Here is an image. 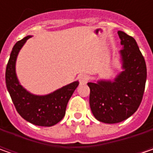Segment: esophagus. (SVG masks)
I'll return each instance as SVG.
<instances>
[{"instance_id": "esophagus-1", "label": "esophagus", "mask_w": 153, "mask_h": 153, "mask_svg": "<svg viewBox=\"0 0 153 153\" xmlns=\"http://www.w3.org/2000/svg\"><path fill=\"white\" fill-rule=\"evenodd\" d=\"M78 80H79V82L81 84H85L88 81V76L87 74H80L78 76Z\"/></svg>"}]
</instances>
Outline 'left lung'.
Returning <instances> with one entry per match:
<instances>
[{
	"label": "left lung",
	"mask_w": 153,
	"mask_h": 153,
	"mask_svg": "<svg viewBox=\"0 0 153 153\" xmlns=\"http://www.w3.org/2000/svg\"><path fill=\"white\" fill-rule=\"evenodd\" d=\"M117 34L123 47L120 54L124 71L114 82H88L92 112L98 121L105 123L123 122L137 111L146 81V61L135 40L123 31Z\"/></svg>",
	"instance_id": "obj_1"
}]
</instances>
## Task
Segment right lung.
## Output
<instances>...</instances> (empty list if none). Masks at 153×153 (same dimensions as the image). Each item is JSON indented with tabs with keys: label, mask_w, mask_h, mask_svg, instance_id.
<instances>
[{
	"label": "right lung",
	"mask_w": 153,
	"mask_h": 153,
	"mask_svg": "<svg viewBox=\"0 0 153 153\" xmlns=\"http://www.w3.org/2000/svg\"><path fill=\"white\" fill-rule=\"evenodd\" d=\"M30 36L16 42L10 54L6 69V84L15 108L21 117L29 123L37 126L51 127L63 119L67 103L79 82H74L52 94L43 96L34 95L19 84L15 63L19 52Z\"/></svg>",
	"instance_id": "right-lung-1"
}]
</instances>
